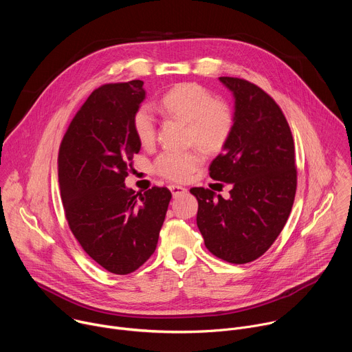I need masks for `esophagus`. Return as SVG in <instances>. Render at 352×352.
<instances>
[{"label":"esophagus","instance_id":"esophagus-1","mask_svg":"<svg viewBox=\"0 0 352 352\" xmlns=\"http://www.w3.org/2000/svg\"><path fill=\"white\" fill-rule=\"evenodd\" d=\"M168 188H170V190H171V193H173V196H174V197H178V196H181V195L186 193V190H188L186 188L179 186V185H170Z\"/></svg>","mask_w":352,"mask_h":352}]
</instances>
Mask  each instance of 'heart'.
Masks as SVG:
<instances>
[{"mask_svg":"<svg viewBox=\"0 0 352 352\" xmlns=\"http://www.w3.org/2000/svg\"><path fill=\"white\" fill-rule=\"evenodd\" d=\"M163 111L174 120L188 125V140L208 153H219L228 143L234 131V114L224 100L202 85L179 83L170 89L160 100ZM132 126L143 146L153 144L157 122L153 110L140 106L132 117ZM205 157L199 148L186 152L164 150L155 160L153 168L166 179L184 182L202 166Z\"/></svg>","mask_w":352,"mask_h":352,"instance_id":"b5f03b06","label":"heart"}]
</instances>
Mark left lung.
<instances>
[{"mask_svg":"<svg viewBox=\"0 0 352 352\" xmlns=\"http://www.w3.org/2000/svg\"><path fill=\"white\" fill-rule=\"evenodd\" d=\"M235 98L234 131L210 164L213 179L231 184L230 199L192 188L196 223L210 252L230 263L261 258L284 228L296 192L294 139L274 100L245 79L221 76Z\"/></svg>","mask_w":352,"mask_h":352,"instance_id":"obj_1","label":"left lung"}]
</instances>
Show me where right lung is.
I'll return each mask as SVG.
<instances>
[{
    "instance_id": "right-lung-1",
    "label": "right lung",
    "mask_w": 352,
    "mask_h": 352,
    "mask_svg": "<svg viewBox=\"0 0 352 352\" xmlns=\"http://www.w3.org/2000/svg\"><path fill=\"white\" fill-rule=\"evenodd\" d=\"M142 80L93 90L71 121L58 152V182L68 226L85 252L114 274H129L155 254L171 192L125 186L140 150L132 117Z\"/></svg>"
}]
</instances>
